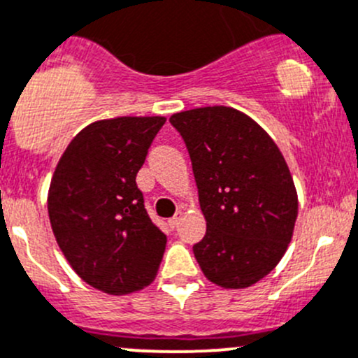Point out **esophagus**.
I'll return each mask as SVG.
<instances>
[{
	"label": "esophagus",
	"instance_id": "1",
	"mask_svg": "<svg viewBox=\"0 0 358 358\" xmlns=\"http://www.w3.org/2000/svg\"><path fill=\"white\" fill-rule=\"evenodd\" d=\"M182 217H183V211H182V210H180V211H176V215H175V217H171V218H169V227H173V229H175L176 225H178V222L182 220Z\"/></svg>",
	"mask_w": 358,
	"mask_h": 358
}]
</instances>
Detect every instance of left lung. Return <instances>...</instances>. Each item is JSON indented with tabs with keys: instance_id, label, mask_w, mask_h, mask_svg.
<instances>
[{
	"instance_id": "8db88e82",
	"label": "left lung",
	"mask_w": 358,
	"mask_h": 358,
	"mask_svg": "<svg viewBox=\"0 0 358 358\" xmlns=\"http://www.w3.org/2000/svg\"><path fill=\"white\" fill-rule=\"evenodd\" d=\"M189 148L206 236L194 255L222 289L252 287L278 266L294 234L297 190L273 138L231 106L173 113Z\"/></svg>"
}]
</instances>
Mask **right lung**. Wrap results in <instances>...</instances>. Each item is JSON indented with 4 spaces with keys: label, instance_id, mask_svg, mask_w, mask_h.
Listing matches in <instances>:
<instances>
[{
    "label": "right lung",
    "instance_id": "add662e5",
    "mask_svg": "<svg viewBox=\"0 0 358 358\" xmlns=\"http://www.w3.org/2000/svg\"><path fill=\"white\" fill-rule=\"evenodd\" d=\"M166 117H117L83 127L59 159L48 187V218L73 271L110 296L145 289L166 248L136 175Z\"/></svg>",
    "mask_w": 358,
    "mask_h": 358
}]
</instances>
